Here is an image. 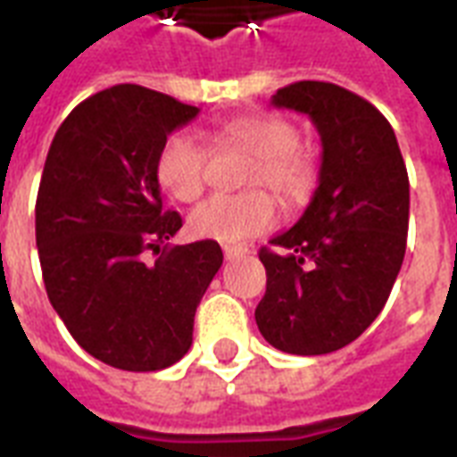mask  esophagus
<instances>
[{
	"label": "esophagus",
	"mask_w": 457,
	"mask_h": 457,
	"mask_svg": "<svg viewBox=\"0 0 457 457\" xmlns=\"http://www.w3.org/2000/svg\"><path fill=\"white\" fill-rule=\"evenodd\" d=\"M246 252H249L246 246H235V244H225V246H222L225 259H237V256H242V253H246Z\"/></svg>",
	"instance_id": "obj_1"
}]
</instances>
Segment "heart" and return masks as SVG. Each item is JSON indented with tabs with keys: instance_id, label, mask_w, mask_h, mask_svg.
Here are the masks:
<instances>
[{
	"instance_id": "b5f03b06",
	"label": "heart",
	"mask_w": 457,
	"mask_h": 457,
	"mask_svg": "<svg viewBox=\"0 0 457 457\" xmlns=\"http://www.w3.org/2000/svg\"><path fill=\"white\" fill-rule=\"evenodd\" d=\"M218 145H237L253 155L244 177V187L253 191L213 196L194 208L189 229L201 239L232 244L273 228L278 218L273 198L256 187H268L290 205L309 196L316 184V160L299 145L297 127L278 114H244L229 120L218 134ZM208 165V145L191 131H177L160 148L155 174L167 196L189 204L204 194Z\"/></svg>"
}]
</instances>
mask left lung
I'll return each mask as SVG.
<instances>
[{"label": "left lung", "mask_w": 457, "mask_h": 457, "mask_svg": "<svg viewBox=\"0 0 457 457\" xmlns=\"http://www.w3.org/2000/svg\"><path fill=\"white\" fill-rule=\"evenodd\" d=\"M273 104L312 117L323 158L304 215L259 252L266 295L256 326L283 353L328 354L374 323L400 273L410 220L405 160L388 120L336 83H290Z\"/></svg>", "instance_id": "8db88e82"}]
</instances>
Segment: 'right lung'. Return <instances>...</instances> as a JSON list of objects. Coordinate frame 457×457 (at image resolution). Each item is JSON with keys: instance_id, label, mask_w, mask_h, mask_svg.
<instances>
[{"instance_id": "obj_1", "label": "right lung", "mask_w": 457, "mask_h": 457, "mask_svg": "<svg viewBox=\"0 0 457 457\" xmlns=\"http://www.w3.org/2000/svg\"><path fill=\"white\" fill-rule=\"evenodd\" d=\"M198 107L121 83L62 121L35 204L50 304L83 350L124 371H158L189 353L194 313L222 266L213 239L170 246L182 215L162 208L155 162ZM148 251L160 253L153 264Z\"/></svg>"}]
</instances>
